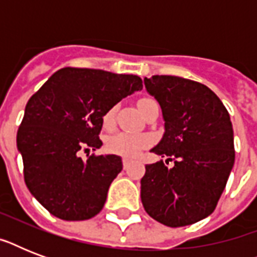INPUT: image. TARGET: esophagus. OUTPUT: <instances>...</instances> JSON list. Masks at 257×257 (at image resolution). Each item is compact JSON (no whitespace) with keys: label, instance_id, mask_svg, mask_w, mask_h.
Instances as JSON below:
<instances>
[{"label":"esophagus","instance_id":"1","mask_svg":"<svg viewBox=\"0 0 257 257\" xmlns=\"http://www.w3.org/2000/svg\"><path fill=\"white\" fill-rule=\"evenodd\" d=\"M129 163H131V159H129V157H124V159H122V165H124V169L128 168Z\"/></svg>","mask_w":257,"mask_h":257}]
</instances>
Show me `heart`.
<instances>
[{"label": "heart", "mask_w": 257, "mask_h": 257, "mask_svg": "<svg viewBox=\"0 0 257 257\" xmlns=\"http://www.w3.org/2000/svg\"><path fill=\"white\" fill-rule=\"evenodd\" d=\"M153 101L152 98L143 97L137 101V106L141 112L144 110L145 105ZM114 114H116V108H110L102 117V124L105 128H112L114 124ZM151 143V139L144 135H132V133L118 132L109 137L108 149L112 153L116 155H122V156H136L141 149L145 148Z\"/></svg>", "instance_id": "heart-1"}]
</instances>
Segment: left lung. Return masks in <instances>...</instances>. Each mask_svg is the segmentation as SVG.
Wrapping results in <instances>:
<instances>
[{"label":"left lung","mask_w":257,"mask_h":257,"mask_svg":"<svg viewBox=\"0 0 257 257\" xmlns=\"http://www.w3.org/2000/svg\"><path fill=\"white\" fill-rule=\"evenodd\" d=\"M163 110L165 132L152 149L175 160L145 165L141 201L151 217L184 227L215 211L235 163L233 129L220 98L204 84L175 76L144 78Z\"/></svg>","instance_id":"1"}]
</instances>
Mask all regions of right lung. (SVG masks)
Returning a JSON list of instances; mask_svg holds the SVG:
<instances>
[{
	"label": "right lung",
	"mask_w": 257,
	"mask_h": 257,
	"mask_svg": "<svg viewBox=\"0 0 257 257\" xmlns=\"http://www.w3.org/2000/svg\"><path fill=\"white\" fill-rule=\"evenodd\" d=\"M143 88L133 74L86 68H62L30 97L17 132L24 179L30 193L58 219L96 216L109 185L122 169L120 156L86 155L100 148L102 117Z\"/></svg>",
	"instance_id": "obj_1"
}]
</instances>
